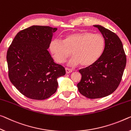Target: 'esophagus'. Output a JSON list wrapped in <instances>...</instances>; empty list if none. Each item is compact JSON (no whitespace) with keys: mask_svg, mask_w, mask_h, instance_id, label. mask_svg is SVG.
I'll list each match as a JSON object with an SVG mask.
<instances>
[{"mask_svg":"<svg viewBox=\"0 0 131 131\" xmlns=\"http://www.w3.org/2000/svg\"><path fill=\"white\" fill-rule=\"evenodd\" d=\"M66 73L67 74H69L70 72H71L72 71L71 69H70V68H66Z\"/></svg>","mask_w":131,"mask_h":131,"instance_id":"1","label":"esophagus"}]
</instances>
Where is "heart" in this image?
<instances>
[{"instance_id": "b5f03b06", "label": "heart", "mask_w": 131, "mask_h": 131, "mask_svg": "<svg viewBox=\"0 0 131 131\" xmlns=\"http://www.w3.org/2000/svg\"><path fill=\"white\" fill-rule=\"evenodd\" d=\"M105 47L103 37L91 32H76L66 36L64 41L53 39L49 49L53 59L57 63H63L72 54L70 66L80 63L82 66H89L100 57Z\"/></svg>"}]
</instances>
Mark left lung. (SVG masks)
Listing matches in <instances>:
<instances>
[{
  "instance_id": "left-lung-1",
  "label": "left lung",
  "mask_w": 131,
  "mask_h": 131,
  "mask_svg": "<svg viewBox=\"0 0 131 131\" xmlns=\"http://www.w3.org/2000/svg\"><path fill=\"white\" fill-rule=\"evenodd\" d=\"M94 26L103 35L105 47L97 61L79 70L82 78L77 84L80 94L90 99L105 97L115 91L121 81L126 63L119 37L101 26Z\"/></svg>"
}]
</instances>
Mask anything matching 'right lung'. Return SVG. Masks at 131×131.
Segmentation results:
<instances>
[{
	"mask_svg": "<svg viewBox=\"0 0 131 131\" xmlns=\"http://www.w3.org/2000/svg\"><path fill=\"white\" fill-rule=\"evenodd\" d=\"M57 28L32 26L18 33L7 52L8 75L21 94L33 100L47 99L55 93L63 66L54 62L47 49Z\"/></svg>",
	"mask_w": 131,
	"mask_h": 131,
	"instance_id": "add662e5",
	"label": "right lung"
}]
</instances>
